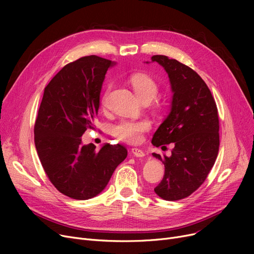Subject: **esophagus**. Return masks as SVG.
<instances>
[{
    "mask_svg": "<svg viewBox=\"0 0 254 254\" xmlns=\"http://www.w3.org/2000/svg\"><path fill=\"white\" fill-rule=\"evenodd\" d=\"M131 153L134 154V156H136V157H144L145 156V153L139 148H132Z\"/></svg>",
    "mask_w": 254,
    "mask_h": 254,
    "instance_id": "34e87169",
    "label": "esophagus"
}]
</instances>
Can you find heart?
<instances>
[{
    "mask_svg": "<svg viewBox=\"0 0 254 254\" xmlns=\"http://www.w3.org/2000/svg\"><path fill=\"white\" fill-rule=\"evenodd\" d=\"M129 83L137 97L143 101H152L158 93V85L148 75L142 73L132 74L129 77ZM151 127L148 120L124 119L113 127L114 136L123 142L128 144H138L141 142L143 134Z\"/></svg>",
    "mask_w": 254,
    "mask_h": 254,
    "instance_id": "b5f03b06",
    "label": "heart"
}]
</instances>
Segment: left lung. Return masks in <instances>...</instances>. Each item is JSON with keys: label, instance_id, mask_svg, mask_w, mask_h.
I'll return each instance as SVG.
<instances>
[{"label": "left lung", "instance_id": "1", "mask_svg": "<svg viewBox=\"0 0 254 254\" xmlns=\"http://www.w3.org/2000/svg\"><path fill=\"white\" fill-rule=\"evenodd\" d=\"M151 62L168 73L173 92L170 113L151 143L175 146L170 157L152 153L165 165L154 191L166 201H178L195 191L214 166L219 149L217 107L204 80L190 66L166 56H153Z\"/></svg>", "mask_w": 254, "mask_h": 254}]
</instances>
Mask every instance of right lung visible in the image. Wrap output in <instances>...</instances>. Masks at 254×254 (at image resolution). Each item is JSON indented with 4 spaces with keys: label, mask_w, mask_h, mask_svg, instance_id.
Listing matches in <instances>:
<instances>
[{
    "label": "right lung",
    "mask_w": 254,
    "mask_h": 254,
    "mask_svg": "<svg viewBox=\"0 0 254 254\" xmlns=\"http://www.w3.org/2000/svg\"><path fill=\"white\" fill-rule=\"evenodd\" d=\"M115 63L88 56L70 63L44 89L35 123L40 162L55 188L75 199L101 193L127 150L123 145H83L81 137L93 128L105 75Z\"/></svg>",
    "instance_id": "obj_1"
}]
</instances>
